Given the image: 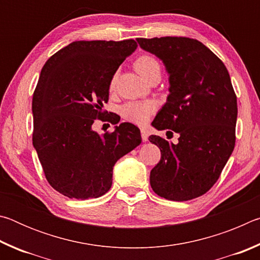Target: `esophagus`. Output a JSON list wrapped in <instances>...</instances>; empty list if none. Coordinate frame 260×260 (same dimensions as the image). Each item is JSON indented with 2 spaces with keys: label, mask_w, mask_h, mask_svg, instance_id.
I'll return each instance as SVG.
<instances>
[{
  "label": "esophagus",
  "mask_w": 260,
  "mask_h": 260,
  "mask_svg": "<svg viewBox=\"0 0 260 260\" xmlns=\"http://www.w3.org/2000/svg\"><path fill=\"white\" fill-rule=\"evenodd\" d=\"M141 138L144 141V142H147L148 138H149V133L147 129H141Z\"/></svg>",
  "instance_id": "34e87169"
}]
</instances>
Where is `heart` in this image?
Wrapping results in <instances>:
<instances>
[{
	"mask_svg": "<svg viewBox=\"0 0 260 260\" xmlns=\"http://www.w3.org/2000/svg\"><path fill=\"white\" fill-rule=\"evenodd\" d=\"M135 70L141 77L149 80L153 76H160V65L158 60L150 55L140 56L134 63ZM116 79L112 78L110 87L113 88ZM155 112V104L148 101H139V102H128L121 108V114L126 120L138 125L147 124Z\"/></svg>",
	"mask_w": 260,
	"mask_h": 260,
	"instance_id": "obj_1",
	"label": "heart"
}]
</instances>
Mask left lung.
<instances>
[{
  "instance_id": "left-lung-1",
  "label": "left lung",
  "mask_w": 260,
  "mask_h": 260,
  "mask_svg": "<svg viewBox=\"0 0 260 260\" xmlns=\"http://www.w3.org/2000/svg\"><path fill=\"white\" fill-rule=\"evenodd\" d=\"M136 41L158 57L169 74L170 94L152 125L179 133L174 144L149 141L161 157L150 172L158 196L170 201L200 197L217 182L235 146L236 95L225 64L195 39L165 37Z\"/></svg>"
}]
</instances>
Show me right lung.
<instances>
[{
  "label": "right lung",
  "instance_id": "right-lung-1",
  "mask_svg": "<svg viewBox=\"0 0 260 260\" xmlns=\"http://www.w3.org/2000/svg\"><path fill=\"white\" fill-rule=\"evenodd\" d=\"M136 48L132 39L76 41L43 65L32 101L33 146L48 182L69 199L104 195L114 164L142 141L131 122L103 135L93 129L104 118L111 79Z\"/></svg>",
  "mask_w": 260,
  "mask_h": 260
}]
</instances>
